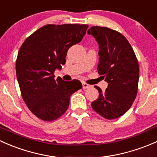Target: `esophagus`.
<instances>
[{
	"label": "esophagus",
	"mask_w": 157,
	"mask_h": 157,
	"mask_svg": "<svg viewBox=\"0 0 157 157\" xmlns=\"http://www.w3.org/2000/svg\"><path fill=\"white\" fill-rule=\"evenodd\" d=\"M91 87V85H88V84L85 83V82H82V88L83 89H88V88H90Z\"/></svg>",
	"instance_id": "obj_1"
}]
</instances>
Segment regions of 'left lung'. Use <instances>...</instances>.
Wrapping results in <instances>:
<instances>
[{"instance_id":"obj_1","label":"left lung","mask_w":157,"mask_h":157,"mask_svg":"<svg viewBox=\"0 0 157 157\" xmlns=\"http://www.w3.org/2000/svg\"><path fill=\"white\" fill-rule=\"evenodd\" d=\"M99 44L98 73L108 82V88L99 91L91 103L94 110L103 118L114 119L130 109L138 88V61L124 35L106 27L92 26L88 31Z\"/></svg>"}]
</instances>
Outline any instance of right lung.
Wrapping results in <instances>:
<instances>
[{
  "mask_svg": "<svg viewBox=\"0 0 157 157\" xmlns=\"http://www.w3.org/2000/svg\"><path fill=\"white\" fill-rule=\"evenodd\" d=\"M88 25H44L21 45L16 61L17 78L24 102L44 121L55 120L65 113L70 97L82 88L78 80L54 79V71L66 63L69 48L80 42Z\"/></svg>",
  "mask_w": 157,
  "mask_h": 157,
  "instance_id": "add662e5",
  "label": "right lung"
}]
</instances>
